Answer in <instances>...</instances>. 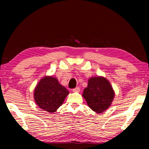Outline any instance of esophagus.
<instances>
[{
    "mask_svg": "<svg viewBox=\"0 0 149 149\" xmlns=\"http://www.w3.org/2000/svg\"><path fill=\"white\" fill-rule=\"evenodd\" d=\"M72 91H74V92H79L80 88H79V87H75V88H74V89H73Z\"/></svg>",
    "mask_w": 149,
    "mask_h": 149,
    "instance_id": "esophagus-1",
    "label": "esophagus"
}]
</instances>
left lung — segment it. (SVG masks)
Segmentation results:
<instances>
[{"instance_id": "left-lung-1", "label": "left lung", "mask_w": 149, "mask_h": 149, "mask_svg": "<svg viewBox=\"0 0 149 149\" xmlns=\"http://www.w3.org/2000/svg\"><path fill=\"white\" fill-rule=\"evenodd\" d=\"M114 94L110 82L106 78L99 76L90 78L82 95L91 109L101 113L110 107Z\"/></svg>"}]
</instances>
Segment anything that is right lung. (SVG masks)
<instances>
[{"label": "right lung", "instance_id": "right-lung-1", "mask_svg": "<svg viewBox=\"0 0 149 149\" xmlns=\"http://www.w3.org/2000/svg\"><path fill=\"white\" fill-rule=\"evenodd\" d=\"M68 94V91L59 84L56 77L45 76L35 87L34 99L41 109L53 113L63 104Z\"/></svg>", "mask_w": 149, "mask_h": 149}]
</instances>
